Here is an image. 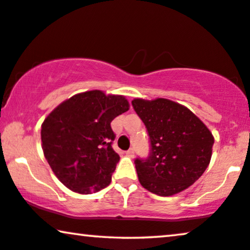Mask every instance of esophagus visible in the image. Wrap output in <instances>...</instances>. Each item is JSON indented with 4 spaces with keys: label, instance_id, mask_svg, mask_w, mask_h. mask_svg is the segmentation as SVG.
<instances>
[{
    "label": "esophagus",
    "instance_id": "esophagus-1",
    "mask_svg": "<svg viewBox=\"0 0 250 250\" xmlns=\"http://www.w3.org/2000/svg\"><path fill=\"white\" fill-rule=\"evenodd\" d=\"M127 155H128V156H130V158H132V156L135 155V148H134V147L129 148L128 151H127Z\"/></svg>",
    "mask_w": 250,
    "mask_h": 250
}]
</instances>
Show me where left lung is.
Wrapping results in <instances>:
<instances>
[{
    "instance_id": "1",
    "label": "left lung",
    "mask_w": 250,
    "mask_h": 250,
    "mask_svg": "<svg viewBox=\"0 0 250 250\" xmlns=\"http://www.w3.org/2000/svg\"><path fill=\"white\" fill-rule=\"evenodd\" d=\"M147 129L151 152L135 160L142 186L160 197L177 194L198 181L211 159L214 136L194 113L166 98H135Z\"/></svg>"
}]
</instances>
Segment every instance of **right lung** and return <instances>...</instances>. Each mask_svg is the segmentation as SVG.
I'll return each instance as SVG.
<instances>
[{
	"label": "right lung",
	"mask_w": 250,
	"mask_h": 250,
	"mask_svg": "<svg viewBox=\"0 0 250 250\" xmlns=\"http://www.w3.org/2000/svg\"><path fill=\"white\" fill-rule=\"evenodd\" d=\"M128 109L125 96L91 90L74 95L46 116L41 127L43 153L66 188L89 194L109 185L120 160L112 147L111 122Z\"/></svg>",
	"instance_id": "obj_1"
}]
</instances>
